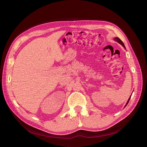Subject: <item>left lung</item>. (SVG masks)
I'll return each mask as SVG.
<instances>
[{"label": "left lung", "instance_id": "8db88e82", "mask_svg": "<svg viewBox=\"0 0 147 147\" xmlns=\"http://www.w3.org/2000/svg\"><path fill=\"white\" fill-rule=\"evenodd\" d=\"M115 41H116V42H117L118 43H119L120 44H121L125 49V46H124V44H123V42L119 38H117V37H116V38H115L114 39H113ZM131 95H130V98H129V99H128V100H127V103H126V105H125V107H126V105H127L128 104V103H129V100H130V98H131Z\"/></svg>", "mask_w": 147, "mask_h": 147}]
</instances>
